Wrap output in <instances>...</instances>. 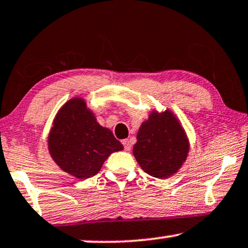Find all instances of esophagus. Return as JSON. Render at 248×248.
<instances>
[{"instance_id":"obj_1","label":"esophagus","mask_w":248,"mask_h":248,"mask_svg":"<svg viewBox=\"0 0 248 248\" xmlns=\"http://www.w3.org/2000/svg\"><path fill=\"white\" fill-rule=\"evenodd\" d=\"M122 144H124V150H126V151H129L131 148L129 140H122Z\"/></svg>"}]
</instances>
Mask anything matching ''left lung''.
<instances>
[{
    "mask_svg": "<svg viewBox=\"0 0 248 248\" xmlns=\"http://www.w3.org/2000/svg\"><path fill=\"white\" fill-rule=\"evenodd\" d=\"M188 140L185 130L170 111L153 112L137 134L134 155L145 172L164 179L172 176L186 160Z\"/></svg>",
    "mask_w": 248,
    "mask_h": 248,
    "instance_id": "left-lung-1",
    "label": "left lung"
}]
</instances>
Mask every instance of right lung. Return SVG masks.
Masks as SVG:
<instances>
[{"label": "right lung", "mask_w": 248, "mask_h": 248, "mask_svg": "<svg viewBox=\"0 0 248 248\" xmlns=\"http://www.w3.org/2000/svg\"><path fill=\"white\" fill-rule=\"evenodd\" d=\"M49 154L65 172L87 179L124 146L110 129L100 126L81 98L67 102L54 119L48 136Z\"/></svg>", "instance_id": "right-lung-1"}]
</instances>
